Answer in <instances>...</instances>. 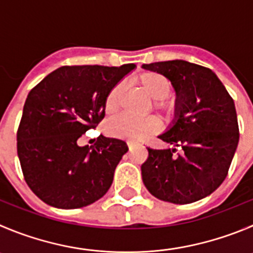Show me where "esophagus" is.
I'll return each mask as SVG.
<instances>
[{
  "label": "esophagus",
  "mask_w": 253,
  "mask_h": 253,
  "mask_svg": "<svg viewBox=\"0 0 253 253\" xmlns=\"http://www.w3.org/2000/svg\"><path fill=\"white\" fill-rule=\"evenodd\" d=\"M127 146H128V148H129V150H132V148H133L134 146H136V145H134L133 142H127Z\"/></svg>",
  "instance_id": "obj_1"
}]
</instances>
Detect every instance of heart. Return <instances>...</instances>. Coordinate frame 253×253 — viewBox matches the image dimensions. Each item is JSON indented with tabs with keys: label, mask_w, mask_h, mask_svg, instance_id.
I'll return each instance as SVG.
<instances>
[{
	"label": "heart",
	"mask_w": 253,
	"mask_h": 253,
	"mask_svg": "<svg viewBox=\"0 0 253 253\" xmlns=\"http://www.w3.org/2000/svg\"><path fill=\"white\" fill-rule=\"evenodd\" d=\"M136 82L145 91L151 100L155 101V107L164 111L167 116L173 112V106L166 102L172 92V84L164 75L157 72H146L141 75ZM122 93V84H117L108 92L105 101V111L107 113H115L120 107V98ZM160 128L159 120L155 117L134 119L131 116H120L111 120L107 124V132L115 137L126 138L131 141H140L155 133Z\"/></svg>",
	"instance_id": "1"
}]
</instances>
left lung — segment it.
<instances>
[{
  "label": "left lung",
  "mask_w": 253,
  "mask_h": 253,
  "mask_svg": "<svg viewBox=\"0 0 253 253\" xmlns=\"http://www.w3.org/2000/svg\"><path fill=\"white\" fill-rule=\"evenodd\" d=\"M164 75L176 93L174 117L159 134L172 148L148 150L141 166L148 192L161 201L186 205L202 200L227 176L238 145L235 102L216 73L183 60L142 65ZM181 147V155H173Z\"/></svg>",
  "instance_id": "left-lung-1"
}]
</instances>
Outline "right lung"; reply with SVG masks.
Segmentation results:
<instances>
[{
	"instance_id": "right-lung-1",
	"label": "right lung",
	"mask_w": 253,
	"mask_h": 253,
	"mask_svg": "<svg viewBox=\"0 0 253 253\" xmlns=\"http://www.w3.org/2000/svg\"><path fill=\"white\" fill-rule=\"evenodd\" d=\"M136 68L65 66L31 89L17 132L23 176L44 204L80 209L100 200L128 151L126 142L101 134L93 146L77 143L105 117L108 92Z\"/></svg>"
}]
</instances>
